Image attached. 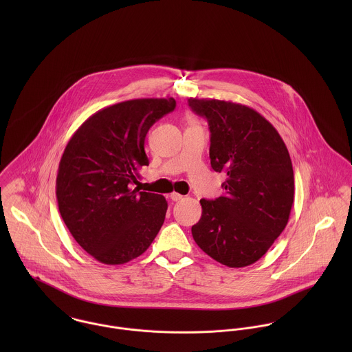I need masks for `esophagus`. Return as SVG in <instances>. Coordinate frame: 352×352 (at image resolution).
I'll list each match as a JSON object with an SVG mask.
<instances>
[{"mask_svg": "<svg viewBox=\"0 0 352 352\" xmlns=\"http://www.w3.org/2000/svg\"><path fill=\"white\" fill-rule=\"evenodd\" d=\"M183 198H184V197L180 195V194H177V192H172V194H170V199L173 201H182Z\"/></svg>", "mask_w": 352, "mask_h": 352, "instance_id": "1", "label": "esophagus"}]
</instances>
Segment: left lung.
Listing matches in <instances>:
<instances>
[{
	"instance_id": "1",
	"label": "left lung",
	"mask_w": 352,
	"mask_h": 352,
	"mask_svg": "<svg viewBox=\"0 0 352 352\" xmlns=\"http://www.w3.org/2000/svg\"><path fill=\"white\" fill-rule=\"evenodd\" d=\"M207 119L210 160L225 172V194L201 199V217L192 237L218 263L239 268L257 261L285 230L294 201L289 151L275 127L247 105L188 99Z\"/></svg>"
}]
</instances>
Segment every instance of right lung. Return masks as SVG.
<instances>
[{
	"mask_svg": "<svg viewBox=\"0 0 352 352\" xmlns=\"http://www.w3.org/2000/svg\"><path fill=\"white\" fill-rule=\"evenodd\" d=\"M176 107L173 98L135 99L102 108L73 134L56 175L60 217L74 240L98 261L124 264L151 247L168 203L140 191L149 165L145 138Z\"/></svg>",
	"mask_w": 352,
	"mask_h": 352,
	"instance_id": "right-lung-1",
	"label": "right lung"
}]
</instances>
